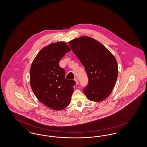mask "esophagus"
<instances>
[{"label": "esophagus", "mask_w": 147, "mask_h": 147, "mask_svg": "<svg viewBox=\"0 0 147 147\" xmlns=\"http://www.w3.org/2000/svg\"><path fill=\"white\" fill-rule=\"evenodd\" d=\"M74 81L76 82V83L77 85L78 84V79H77V78H74Z\"/></svg>", "instance_id": "esophagus-1"}]
</instances>
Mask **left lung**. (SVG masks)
I'll use <instances>...</instances> for the list:
<instances>
[{"mask_svg":"<svg viewBox=\"0 0 147 147\" xmlns=\"http://www.w3.org/2000/svg\"><path fill=\"white\" fill-rule=\"evenodd\" d=\"M68 43L89 78L85 95L92 101L104 100L112 92L118 76L115 57L102 43L89 36L74 38Z\"/></svg>","mask_w":147,"mask_h":147,"instance_id":"8db88e82","label":"left lung"}]
</instances>
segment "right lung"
Instances as JSON below:
<instances>
[{"label":"right lung","instance_id":"add662e5","mask_svg":"<svg viewBox=\"0 0 147 147\" xmlns=\"http://www.w3.org/2000/svg\"><path fill=\"white\" fill-rule=\"evenodd\" d=\"M71 49L64 42L52 43L36 56L30 70V83L37 98L55 110L68 106L74 91L73 80L65 78V70L59 62Z\"/></svg>","mask_w":147,"mask_h":147}]
</instances>
